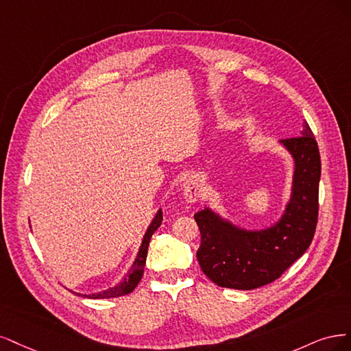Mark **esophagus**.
<instances>
[{
	"instance_id": "esophagus-1",
	"label": "esophagus",
	"mask_w": 351,
	"mask_h": 351,
	"mask_svg": "<svg viewBox=\"0 0 351 351\" xmlns=\"http://www.w3.org/2000/svg\"><path fill=\"white\" fill-rule=\"evenodd\" d=\"M182 194L188 202H197L201 197V184L197 178H191L182 185Z\"/></svg>"
}]
</instances>
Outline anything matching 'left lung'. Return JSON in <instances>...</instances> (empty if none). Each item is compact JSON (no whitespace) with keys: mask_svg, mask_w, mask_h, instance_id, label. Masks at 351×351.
<instances>
[{"mask_svg":"<svg viewBox=\"0 0 351 351\" xmlns=\"http://www.w3.org/2000/svg\"><path fill=\"white\" fill-rule=\"evenodd\" d=\"M293 159L290 198L281 217L264 229H245L211 207L198 211L199 267L220 287L254 290L269 285L309 247L318 221L319 149L308 122L299 137L280 140Z\"/></svg>","mask_w":351,"mask_h":351,"instance_id":"1","label":"left lung"}]
</instances>
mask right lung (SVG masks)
<instances>
[{
    "label": "right lung",
    "instance_id": "obj_1",
    "mask_svg": "<svg viewBox=\"0 0 351 351\" xmlns=\"http://www.w3.org/2000/svg\"><path fill=\"white\" fill-rule=\"evenodd\" d=\"M163 216H162V208H159V211L156 213L154 219L152 220L150 226L147 228L144 237L140 245V250L137 252V256H135L134 263L131 265V268L128 269V273L125 274L117 286L110 287L108 290L99 291V293H92V295H82L84 298H90V299H105V298H119V296H125L128 293H131L137 285L140 282L143 273H144V265H145V259H147V251H149V245H150V239L153 233L159 229V226L162 224Z\"/></svg>",
    "mask_w": 351,
    "mask_h": 351
}]
</instances>
